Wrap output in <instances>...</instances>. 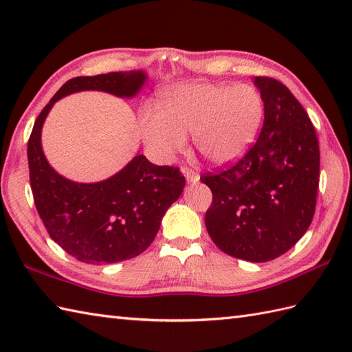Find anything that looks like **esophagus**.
<instances>
[{
	"mask_svg": "<svg viewBox=\"0 0 352 352\" xmlns=\"http://www.w3.org/2000/svg\"><path fill=\"white\" fill-rule=\"evenodd\" d=\"M183 174L186 177V180H188V183L190 184H195L199 182V175L197 174V172H193L192 169H188V168H183Z\"/></svg>",
	"mask_w": 352,
	"mask_h": 352,
	"instance_id": "esophagus-1",
	"label": "esophagus"
}]
</instances>
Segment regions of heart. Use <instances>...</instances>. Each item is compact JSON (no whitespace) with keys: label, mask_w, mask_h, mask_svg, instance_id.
<instances>
[{"label":"heart","mask_w":352,"mask_h":352,"mask_svg":"<svg viewBox=\"0 0 352 352\" xmlns=\"http://www.w3.org/2000/svg\"><path fill=\"white\" fill-rule=\"evenodd\" d=\"M265 118V102L250 85L186 83L164 92L159 110L140 115L142 139L160 162L193 146L213 166H226L248 151Z\"/></svg>","instance_id":"obj_1"}]
</instances>
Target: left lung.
I'll return each instance as SVG.
<instances>
[{
    "mask_svg": "<svg viewBox=\"0 0 352 352\" xmlns=\"http://www.w3.org/2000/svg\"><path fill=\"white\" fill-rule=\"evenodd\" d=\"M265 102L260 136L234 166L201 182L213 193L206 213L212 241L254 263L289 251L310 227L319 186V144L305 110L280 81L256 77Z\"/></svg>",
    "mask_w": 352,
    "mask_h": 352,
    "instance_id": "8db88e82",
    "label": "left lung"
}]
</instances>
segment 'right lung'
<instances>
[{
    "instance_id": "right-lung-1",
    "label": "right lung",
    "mask_w": 352,
    "mask_h": 352,
    "mask_svg": "<svg viewBox=\"0 0 352 352\" xmlns=\"http://www.w3.org/2000/svg\"><path fill=\"white\" fill-rule=\"evenodd\" d=\"M142 71L76 77L58 89L37 116L28 139L30 184L50 237L80 261L116 263L144 252L168 208L180 198L186 180L178 168L157 166L145 155L98 183H77L58 174L42 149V126L52 106L81 91L133 98L146 81Z\"/></svg>"
}]
</instances>
